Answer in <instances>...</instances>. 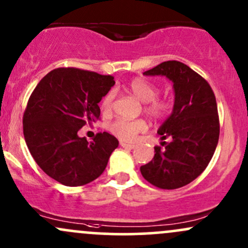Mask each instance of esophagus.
<instances>
[{
    "label": "esophagus",
    "instance_id": "esophagus-1",
    "mask_svg": "<svg viewBox=\"0 0 248 248\" xmlns=\"http://www.w3.org/2000/svg\"><path fill=\"white\" fill-rule=\"evenodd\" d=\"M121 147H124V148H127V149H134L135 148V145L134 143H126V142H121L120 143Z\"/></svg>",
    "mask_w": 248,
    "mask_h": 248
}]
</instances>
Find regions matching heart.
<instances>
[{"instance_id": "heart-1", "label": "heart", "mask_w": 248, "mask_h": 248, "mask_svg": "<svg viewBox=\"0 0 248 248\" xmlns=\"http://www.w3.org/2000/svg\"><path fill=\"white\" fill-rule=\"evenodd\" d=\"M127 89H128L130 94L137 97L139 101L145 103V111L155 120L165 118L172 109V103L168 100L156 97L159 89L154 83H152L147 78H134L127 84ZM113 101L114 93L110 92L102 99L101 109L105 113L110 111ZM147 128H148V126H147L145 120L128 121V120L119 119L109 124L111 134L115 135L120 140L126 141V142L134 141L138 134L146 132Z\"/></svg>"}]
</instances>
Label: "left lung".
<instances>
[{"instance_id":"8db88e82","label":"left lung","mask_w":248,"mask_h":248,"mask_svg":"<svg viewBox=\"0 0 248 248\" xmlns=\"http://www.w3.org/2000/svg\"><path fill=\"white\" fill-rule=\"evenodd\" d=\"M143 75H162L173 82L174 107L157 133L161 147H154L152 161L140 170L149 184L162 189L186 186L206 170L219 141L216 95L207 81L179 61H166Z\"/></svg>"}]
</instances>
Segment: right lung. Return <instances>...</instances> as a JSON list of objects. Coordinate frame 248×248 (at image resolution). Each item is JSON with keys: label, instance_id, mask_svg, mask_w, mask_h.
Instances as JSON below:
<instances>
[{"label": "right lung", "instance_id": "obj_1", "mask_svg": "<svg viewBox=\"0 0 248 248\" xmlns=\"http://www.w3.org/2000/svg\"><path fill=\"white\" fill-rule=\"evenodd\" d=\"M115 84L110 75L56 68L35 87L23 114V135L41 170L64 186L99 178L119 146L109 133L88 142L78 132L100 119L99 102Z\"/></svg>", "mask_w": 248, "mask_h": 248}]
</instances>
